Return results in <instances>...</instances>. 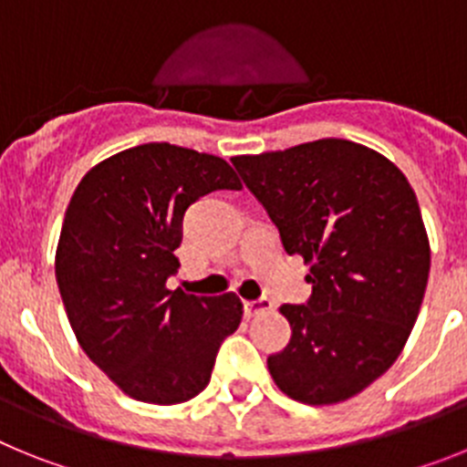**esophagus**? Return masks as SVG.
Listing matches in <instances>:
<instances>
[{
	"mask_svg": "<svg viewBox=\"0 0 467 467\" xmlns=\"http://www.w3.org/2000/svg\"><path fill=\"white\" fill-rule=\"evenodd\" d=\"M243 308H245V316H247V317L264 316V313H271V311H274V301L266 299V296H262V299L245 301V304H243Z\"/></svg>",
	"mask_w": 467,
	"mask_h": 467,
	"instance_id": "esophagus-1",
	"label": "esophagus"
}]
</instances>
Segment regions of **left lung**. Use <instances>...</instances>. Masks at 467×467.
Returning a JSON list of instances; mask_svg holds the SVG:
<instances>
[{"label":"left lung","mask_w":467,"mask_h":467,"mask_svg":"<svg viewBox=\"0 0 467 467\" xmlns=\"http://www.w3.org/2000/svg\"><path fill=\"white\" fill-rule=\"evenodd\" d=\"M231 163L285 253L311 266V299L280 306L292 339L269 356L271 377L296 402H344L388 372L419 317L431 245L414 189L386 156L350 140Z\"/></svg>","instance_id":"obj_1"}]
</instances>
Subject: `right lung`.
Segmentation results:
<instances>
[{
    "mask_svg": "<svg viewBox=\"0 0 467 467\" xmlns=\"http://www.w3.org/2000/svg\"><path fill=\"white\" fill-rule=\"evenodd\" d=\"M217 189H241L224 159L150 142L90 168L65 213L56 280L69 325L86 356L140 402L196 398L241 325L234 292L166 287L180 266L184 213Z\"/></svg>",
    "mask_w": 467,
    "mask_h": 467,
    "instance_id": "add662e5",
    "label": "right lung"
}]
</instances>
